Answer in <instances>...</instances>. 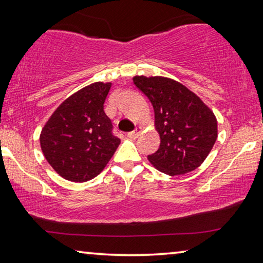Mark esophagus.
<instances>
[{"mask_svg":"<svg viewBox=\"0 0 263 263\" xmlns=\"http://www.w3.org/2000/svg\"><path fill=\"white\" fill-rule=\"evenodd\" d=\"M140 132H141V127L138 126L135 131L128 132V133H127V137L130 138V139H136V138H138V136L140 135Z\"/></svg>","mask_w":263,"mask_h":263,"instance_id":"obj_1","label":"esophagus"}]
</instances>
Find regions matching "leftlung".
Returning <instances> with one entry per match:
<instances>
[{
	"mask_svg": "<svg viewBox=\"0 0 263 263\" xmlns=\"http://www.w3.org/2000/svg\"><path fill=\"white\" fill-rule=\"evenodd\" d=\"M133 83L148 97L154 109L160 147L149 162L174 176L201 166L217 140V119L199 97L175 80L135 77Z\"/></svg>",
	"mask_w": 263,
	"mask_h": 263,
	"instance_id": "obj_1",
	"label": "left lung"
}]
</instances>
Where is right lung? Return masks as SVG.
Segmentation results:
<instances>
[{
    "instance_id": "obj_1",
    "label": "right lung",
    "mask_w": 263,
    "mask_h": 263,
    "mask_svg": "<svg viewBox=\"0 0 263 263\" xmlns=\"http://www.w3.org/2000/svg\"><path fill=\"white\" fill-rule=\"evenodd\" d=\"M111 83L95 82L69 96L41 133L47 162L64 179L86 182L103 171L121 144L104 112Z\"/></svg>"
}]
</instances>
